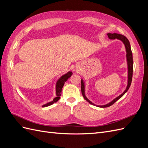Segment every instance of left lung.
Listing matches in <instances>:
<instances>
[{
    "mask_svg": "<svg viewBox=\"0 0 148 148\" xmlns=\"http://www.w3.org/2000/svg\"><path fill=\"white\" fill-rule=\"evenodd\" d=\"M107 36H108V37L110 39H117L120 40V41H122L123 42V44H125V49H126V52H127V64H128V84H127L126 89H125V91L122 94V95H120V96H119L118 97H116L115 99H114L112 101H111L110 102H109V104L104 105V106H97L95 104H93V103L89 101L88 99V98L86 97V96H85V94H84V84L83 79H82V81H81L82 93L83 97L84 98V99L86 100L89 103V104H91L93 106H96L99 107H103V108H104V107H109L112 104H114L116 101H118L119 99H120V98L122 97L125 95V94L127 92V91L128 90V89H129L131 83H132V77H133V55H132V50H131L130 44L128 39L126 37H125V36L122 35V34H117V33H113V34L107 33Z\"/></svg>",
    "mask_w": 148,
    "mask_h": 148,
    "instance_id": "8db88e82",
    "label": "left lung"
}]
</instances>
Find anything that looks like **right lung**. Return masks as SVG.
<instances>
[{
  "instance_id": "1",
  "label": "right lung",
  "mask_w": 148,
  "mask_h": 148,
  "mask_svg": "<svg viewBox=\"0 0 148 148\" xmlns=\"http://www.w3.org/2000/svg\"><path fill=\"white\" fill-rule=\"evenodd\" d=\"M71 75H72V72H71V71H69V72L65 74L64 75L62 76V77L59 79V80H58L57 82V84H56V95H57V97H55L52 101L47 103V104L43 105L42 107H47L49 106H51V105L53 104L54 102H56L59 100L60 96H61V94H62V92H61L62 89V88H63L64 85L65 84V82L71 77Z\"/></svg>"
}]
</instances>
